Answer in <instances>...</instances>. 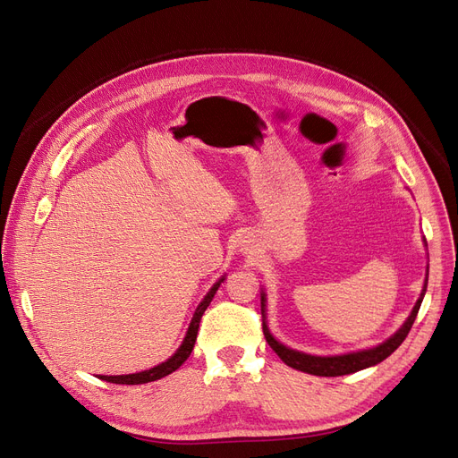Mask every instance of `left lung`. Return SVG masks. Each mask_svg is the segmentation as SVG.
Returning a JSON list of instances; mask_svg holds the SVG:
<instances>
[{
    "label": "left lung",
    "instance_id": "obj_1",
    "mask_svg": "<svg viewBox=\"0 0 458 458\" xmlns=\"http://www.w3.org/2000/svg\"><path fill=\"white\" fill-rule=\"evenodd\" d=\"M427 281L428 278H425V288L421 292V297L417 300L411 314L408 316V320L404 322V326L396 331L389 341L382 343L380 346L376 348H370V350H363V352H355V353H346V355H335V357H318V355H309V353H301V352H295V350H290L286 348L284 344L276 343L273 339V335L269 333L266 322L262 324V329H264V336L267 344L275 350V353L281 357V360L295 369V370H301V372H307V374H314V376H344V374H352V372H357V370H363L367 367H372V365H377L382 363L386 357H389L396 348H399L403 344V341L408 336L413 322H415V316L417 312H420V307H421V301L425 297V292H427ZM266 295L262 293V316L266 318Z\"/></svg>",
    "mask_w": 458,
    "mask_h": 458
}]
</instances>
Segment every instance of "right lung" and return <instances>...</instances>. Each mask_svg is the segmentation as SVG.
<instances>
[{"instance_id":"obj_1","label":"right lung","mask_w":458,"mask_h":458,"mask_svg":"<svg viewBox=\"0 0 458 458\" xmlns=\"http://www.w3.org/2000/svg\"><path fill=\"white\" fill-rule=\"evenodd\" d=\"M225 281V278H221V281L215 283L213 288L208 292V295L204 297V301L198 305L192 320H191V326H189V331L185 335V341L183 344L180 346V350H177L168 361L157 365L149 370H144V372H136V374H125V376H98L101 380H106V382H112V384H127V386H136V384H148V382H155V380H161V377L172 374L174 370L180 369L185 361L187 357L191 355L192 348H194V343H196V335H198V327H200V320H202V314L206 312V309L209 307L213 295L216 293L218 286H221V283Z\"/></svg>"}]
</instances>
